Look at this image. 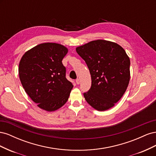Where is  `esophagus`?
<instances>
[{
  "label": "esophagus",
  "instance_id": "1",
  "mask_svg": "<svg viewBox=\"0 0 156 156\" xmlns=\"http://www.w3.org/2000/svg\"><path fill=\"white\" fill-rule=\"evenodd\" d=\"M80 82H81V80H80L79 78H78V79H76V83H77V84H79L80 83Z\"/></svg>",
  "mask_w": 156,
  "mask_h": 156
}]
</instances>
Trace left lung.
<instances>
[{"label":"left lung","mask_w":156,"mask_h":156,"mask_svg":"<svg viewBox=\"0 0 156 156\" xmlns=\"http://www.w3.org/2000/svg\"><path fill=\"white\" fill-rule=\"evenodd\" d=\"M76 51L91 75V87L83 94L87 102L98 111L114 107L130 80V60L125 50L115 42L97 40L77 47Z\"/></svg>","instance_id":"8db88e82"}]
</instances>
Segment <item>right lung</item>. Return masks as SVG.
Returning <instances> with one entry per match:
<instances>
[{"mask_svg":"<svg viewBox=\"0 0 156 156\" xmlns=\"http://www.w3.org/2000/svg\"><path fill=\"white\" fill-rule=\"evenodd\" d=\"M68 49L56 43H43L28 50L19 64L23 88L37 106L48 112L62 107L73 85L66 78L62 60Z\"/></svg>","mask_w":156,"mask_h":156,"instance_id":"add662e5","label":"right lung"}]
</instances>
